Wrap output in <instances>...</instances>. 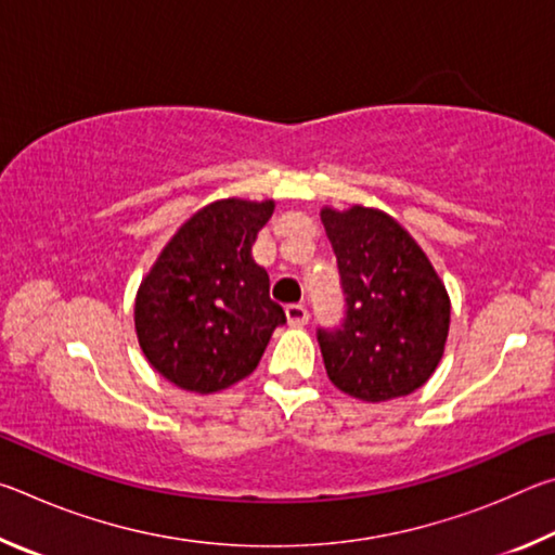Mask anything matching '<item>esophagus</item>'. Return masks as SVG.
Wrapping results in <instances>:
<instances>
[{
  "label": "esophagus",
  "instance_id": "1",
  "mask_svg": "<svg viewBox=\"0 0 555 555\" xmlns=\"http://www.w3.org/2000/svg\"><path fill=\"white\" fill-rule=\"evenodd\" d=\"M286 318L294 327H304L308 323V308L300 304H291L286 306Z\"/></svg>",
  "mask_w": 555,
  "mask_h": 555
}]
</instances>
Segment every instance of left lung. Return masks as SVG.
I'll return each instance as SVG.
<instances>
[{
  "mask_svg": "<svg viewBox=\"0 0 555 555\" xmlns=\"http://www.w3.org/2000/svg\"><path fill=\"white\" fill-rule=\"evenodd\" d=\"M347 300L345 323L318 331L337 389L379 403L430 379L446 352L450 296L418 242L377 208L321 210Z\"/></svg>",
  "mask_w": 555,
  "mask_h": 555,
  "instance_id": "obj_1",
  "label": "left lung"
}]
</instances>
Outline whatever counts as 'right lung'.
I'll return each instance as SVG.
<instances>
[{
    "label": "right lung",
    "instance_id": "add662e5",
    "mask_svg": "<svg viewBox=\"0 0 555 555\" xmlns=\"http://www.w3.org/2000/svg\"><path fill=\"white\" fill-rule=\"evenodd\" d=\"M274 201L224 198L191 215L142 279L134 327L149 364L183 391L212 393L249 377L284 308L251 257Z\"/></svg>",
    "mask_w": 555,
    "mask_h": 555
}]
</instances>
